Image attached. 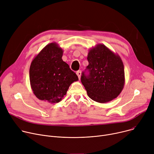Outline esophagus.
I'll use <instances>...</instances> for the list:
<instances>
[{
	"label": "esophagus",
	"instance_id": "obj_1",
	"mask_svg": "<svg viewBox=\"0 0 154 154\" xmlns=\"http://www.w3.org/2000/svg\"><path fill=\"white\" fill-rule=\"evenodd\" d=\"M76 74H77V76H78L79 79H80V77H81V70H78V71L77 72Z\"/></svg>",
	"mask_w": 154,
	"mask_h": 154
}]
</instances>
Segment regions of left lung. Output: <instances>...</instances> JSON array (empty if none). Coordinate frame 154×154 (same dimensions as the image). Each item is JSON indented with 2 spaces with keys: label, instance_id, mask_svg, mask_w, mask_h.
<instances>
[{
  "label": "left lung",
  "instance_id": "left-lung-1",
  "mask_svg": "<svg viewBox=\"0 0 154 154\" xmlns=\"http://www.w3.org/2000/svg\"><path fill=\"white\" fill-rule=\"evenodd\" d=\"M88 66L83 72L82 84L88 96L94 101L105 103L116 98L125 83L123 63L118 54L102 44L91 48L88 53Z\"/></svg>",
  "mask_w": 154,
  "mask_h": 154
}]
</instances>
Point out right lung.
Segmentation results:
<instances>
[{
    "mask_svg": "<svg viewBox=\"0 0 154 154\" xmlns=\"http://www.w3.org/2000/svg\"><path fill=\"white\" fill-rule=\"evenodd\" d=\"M63 49L56 43H51L31 63L30 85L39 100L58 103L66 95L70 84L79 80L76 74L63 60Z\"/></svg>",
    "mask_w": 154,
    "mask_h": 154,
    "instance_id": "right-lung-1",
    "label": "right lung"
}]
</instances>
